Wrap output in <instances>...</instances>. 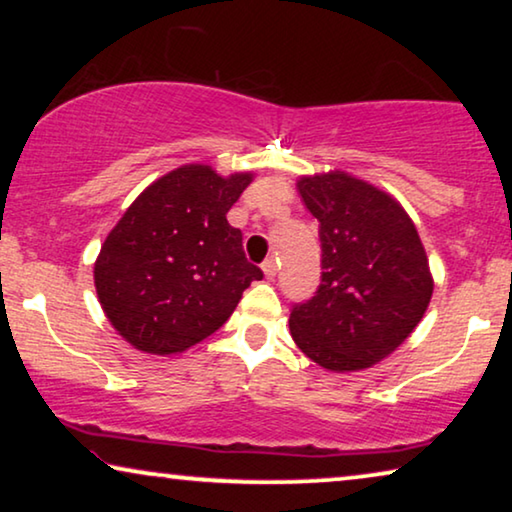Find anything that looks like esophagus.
<instances>
[{"instance_id": "1", "label": "esophagus", "mask_w": 512, "mask_h": 512, "mask_svg": "<svg viewBox=\"0 0 512 512\" xmlns=\"http://www.w3.org/2000/svg\"><path fill=\"white\" fill-rule=\"evenodd\" d=\"M263 275L268 279H275V275H277V261H275V258H268V261L263 263Z\"/></svg>"}]
</instances>
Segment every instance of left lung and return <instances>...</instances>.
<instances>
[{"label": "left lung", "mask_w": 512, "mask_h": 512, "mask_svg": "<svg viewBox=\"0 0 512 512\" xmlns=\"http://www.w3.org/2000/svg\"><path fill=\"white\" fill-rule=\"evenodd\" d=\"M319 221L321 284L293 307L289 328L307 359L354 373L387 359L408 340L431 303L424 244L401 202L352 174L298 179Z\"/></svg>", "instance_id": "obj_1"}]
</instances>
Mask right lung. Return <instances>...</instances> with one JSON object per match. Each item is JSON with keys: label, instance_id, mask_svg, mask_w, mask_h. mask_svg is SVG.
Here are the masks:
<instances>
[{"label": "right lung", "instance_id": "1", "mask_svg": "<svg viewBox=\"0 0 512 512\" xmlns=\"http://www.w3.org/2000/svg\"><path fill=\"white\" fill-rule=\"evenodd\" d=\"M251 181V172L221 177L209 165H181L125 209L95 261L97 298L125 342L158 356L186 352L263 279L226 219Z\"/></svg>", "mask_w": 512, "mask_h": 512}]
</instances>
